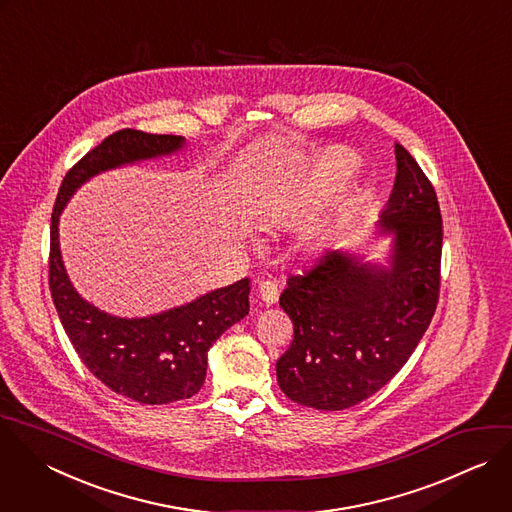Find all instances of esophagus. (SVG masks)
<instances>
[{
    "instance_id": "esophagus-1",
    "label": "esophagus",
    "mask_w": 512,
    "mask_h": 512,
    "mask_svg": "<svg viewBox=\"0 0 512 512\" xmlns=\"http://www.w3.org/2000/svg\"><path fill=\"white\" fill-rule=\"evenodd\" d=\"M258 296L266 306H272L278 302V284L272 280H262L258 284Z\"/></svg>"
}]
</instances>
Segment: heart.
<instances>
[{
  "mask_svg": "<svg viewBox=\"0 0 512 512\" xmlns=\"http://www.w3.org/2000/svg\"><path fill=\"white\" fill-rule=\"evenodd\" d=\"M354 158L352 154L344 150H326L310 164L308 172L302 176V180L286 192L282 198L274 200L262 216V224L266 228H292L300 222H304L318 206L334 192L338 190L346 178L352 174ZM332 226V218L326 216L312 224L304 236L302 244L306 250L314 252L318 250Z\"/></svg>",
  "mask_w": 512,
  "mask_h": 512,
  "instance_id": "1",
  "label": "heart"
}]
</instances>
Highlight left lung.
Returning a JSON list of instances; mask_svg holds the SVG:
<instances>
[{
  "instance_id": "left-lung-1",
  "label": "left lung",
  "mask_w": 512,
  "mask_h": 512,
  "mask_svg": "<svg viewBox=\"0 0 512 512\" xmlns=\"http://www.w3.org/2000/svg\"><path fill=\"white\" fill-rule=\"evenodd\" d=\"M396 182L378 214L384 262L326 252L290 276L280 306L294 324L276 362L282 392L310 408L344 410L378 392L410 358L438 302L442 218L432 184L396 144Z\"/></svg>"
}]
</instances>
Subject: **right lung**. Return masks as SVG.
<instances>
[{"instance_id":"add662e5","label":"right lung","mask_w":512,"mask_h":512,"mask_svg":"<svg viewBox=\"0 0 512 512\" xmlns=\"http://www.w3.org/2000/svg\"><path fill=\"white\" fill-rule=\"evenodd\" d=\"M182 136L120 130L88 152L64 178L50 232V290L78 356L110 390L140 404L194 396L206 378L208 350L248 310L250 280L210 290L192 302L142 318L108 314L74 288L60 250V216L94 176L182 152Z\"/></svg>"}]
</instances>
